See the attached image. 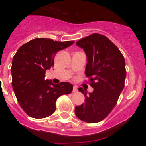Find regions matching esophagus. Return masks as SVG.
I'll return each instance as SVG.
<instances>
[{
  "mask_svg": "<svg viewBox=\"0 0 146 146\" xmlns=\"http://www.w3.org/2000/svg\"><path fill=\"white\" fill-rule=\"evenodd\" d=\"M77 91H78V90H77V87H76V86H74V87H73V91H72V92H73V93H77Z\"/></svg>",
  "mask_w": 146,
  "mask_h": 146,
  "instance_id": "34e87169",
  "label": "esophagus"
}]
</instances>
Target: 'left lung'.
Segmentation results:
<instances>
[{
    "mask_svg": "<svg viewBox=\"0 0 146 146\" xmlns=\"http://www.w3.org/2000/svg\"><path fill=\"white\" fill-rule=\"evenodd\" d=\"M77 46L87 57L86 76L94 91L88 94L79 88L86 102L75 107V115L81 121L98 123L106 118L115 106L124 88L126 72L125 60L118 47L106 36L93 33L79 40Z\"/></svg>",
    "mask_w": 146,
    "mask_h": 146,
    "instance_id": "1",
    "label": "left lung"
}]
</instances>
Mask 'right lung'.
I'll list each match as a JSON object with an SVG mask.
<instances>
[{
  "mask_svg": "<svg viewBox=\"0 0 146 146\" xmlns=\"http://www.w3.org/2000/svg\"><path fill=\"white\" fill-rule=\"evenodd\" d=\"M74 44L50 38H34L18 49L12 60V88L18 102L30 117L44 118L55 111V102L69 94L73 86L67 82L54 84L45 80V72L54 65L55 54Z\"/></svg>",
  "mask_w": 146,
  "mask_h": 146,
  "instance_id": "add662e5",
  "label": "right lung"
}]
</instances>
